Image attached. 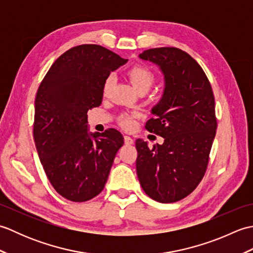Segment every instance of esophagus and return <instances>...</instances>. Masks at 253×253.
<instances>
[{
    "mask_svg": "<svg viewBox=\"0 0 253 253\" xmlns=\"http://www.w3.org/2000/svg\"><path fill=\"white\" fill-rule=\"evenodd\" d=\"M124 140H125L126 144H132L133 143V139L129 136H125L124 137Z\"/></svg>",
    "mask_w": 253,
    "mask_h": 253,
    "instance_id": "esophagus-1",
    "label": "esophagus"
}]
</instances>
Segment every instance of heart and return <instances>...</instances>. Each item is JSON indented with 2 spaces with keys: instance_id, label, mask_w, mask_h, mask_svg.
Returning <instances> with one entry per match:
<instances>
[{
  "instance_id": "1",
  "label": "heart",
  "mask_w": 253,
  "mask_h": 253,
  "mask_svg": "<svg viewBox=\"0 0 253 253\" xmlns=\"http://www.w3.org/2000/svg\"><path fill=\"white\" fill-rule=\"evenodd\" d=\"M128 77H129L130 82L132 83L133 85H135V88L138 91H141V90L148 91L155 83V75L150 71L149 68L141 65L131 67L129 71H128ZM113 84H114V78L112 76L107 77L103 85L104 95H107L110 93ZM121 124L123 127L127 128V129H130V128L135 126V115H128V114L123 115L121 117Z\"/></svg>"
}]
</instances>
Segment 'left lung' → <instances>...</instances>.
Segmentation results:
<instances>
[{
  "label": "left lung",
  "mask_w": 253,
  "mask_h": 253,
  "mask_svg": "<svg viewBox=\"0 0 253 253\" xmlns=\"http://www.w3.org/2000/svg\"><path fill=\"white\" fill-rule=\"evenodd\" d=\"M139 57L164 74L162 99L152 109L155 117L146 129L164 138L152 149L136 141L137 175L143 191L162 203L179 201L200 184L216 133L213 90L196 60L177 47H155Z\"/></svg>",
  "instance_id": "1"
}]
</instances>
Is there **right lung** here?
<instances>
[{"instance_id": "obj_1", "label": "right lung", "mask_w": 253, "mask_h": 253, "mask_svg": "<svg viewBox=\"0 0 253 253\" xmlns=\"http://www.w3.org/2000/svg\"><path fill=\"white\" fill-rule=\"evenodd\" d=\"M127 62L98 44L74 46L57 58L37 91L34 138L53 188L73 202L103 190L122 133L109 128L88 131L87 113L98 107L111 72Z\"/></svg>"}]
</instances>
